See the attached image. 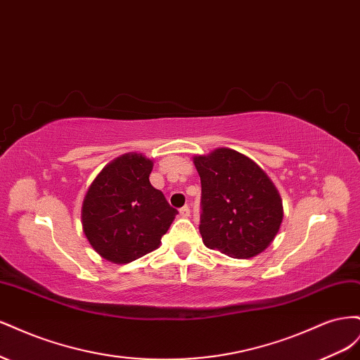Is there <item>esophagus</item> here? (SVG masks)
<instances>
[{
	"instance_id": "1",
	"label": "esophagus",
	"mask_w": 360,
	"mask_h": 360,
	"mask_svg": "<svg viewBox=\"0 0 360 360\" xmlns=\"http://www.w3.org/2000/svg\"><path fill=\"white\" fill-rule=\"evenodd\" d=\"M180 216H181V217H189V216H191V209H189L188 205L181 207V209H180Z\"/></svg>"
}]
</instances>
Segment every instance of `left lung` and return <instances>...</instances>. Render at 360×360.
Wrapping results in <instances>:
<instances>
[{"label": "left lung", "mask_w": 360, "mask_h": 360, "mask_svg": "<svg viewBox=\"0 0 360 360\" xmlns=\"http://www.w3.org/2000/svg\"><path fill=\"white\" fill-rule=\"evenodd\" d=\"M201 179L202 243L231 258H252L275 240L284 207L263 168L233 148L193 156Z\"/></svg>", "instance_id": "8db88e82"}]
</instances>
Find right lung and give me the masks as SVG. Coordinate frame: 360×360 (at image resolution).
<instances>
[{
	"label": "right lung",
	"mask_w": 360,
	"mask_h": 360,
	"mask_svg": "<svg viewBox=\"0 0 360 360\" xmlns=\"http://www.w3.org/2000/svg\"><path fill=\"white\" fill-rule=\"evenodd\" d=\"M153 160L126 153L97 174L82 201V231L102 258L126 264L160 246L177 210L151 186Z\"/></svg>",
	"instance_id": "add662e5"
}]
</instances>
